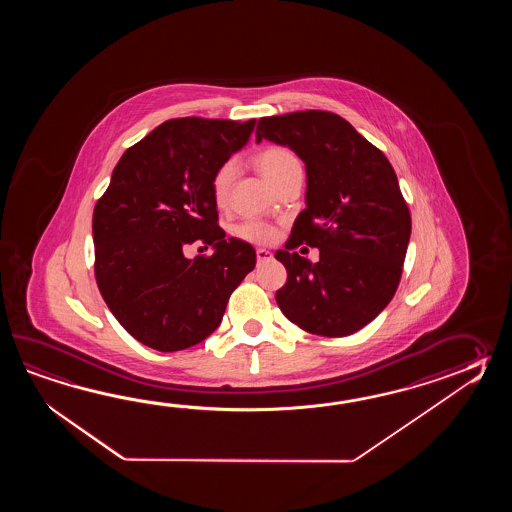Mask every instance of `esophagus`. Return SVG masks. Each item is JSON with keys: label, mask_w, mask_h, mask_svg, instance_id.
<instances>
[{"label": "esophagus", "mask_w": 512, "mask_h": 512, "mask_svg": "<svg viewBox=\"0 0 512 512\" xmlns=\"http://www.w3.org/2000/svg\"><path fill=\"white\" fill-rule=\"evenodd\" d=\"M256 260H258V263L272 260V252L267 251V249H256Z\"/></svg>", "instance_id": "1"}]
</instances>
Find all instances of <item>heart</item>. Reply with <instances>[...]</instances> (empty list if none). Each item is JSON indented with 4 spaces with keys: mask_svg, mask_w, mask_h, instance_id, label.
Instances as JSON below:
<instances>
[{
    "mask_svg": "<svg viewBox=\"0 0 512 512\" xmlns=\"http://www.w3.org/2000/svg\"><path fill=\"white\" fill-rule=\"evenodd\" d=\"M256 164L260 168L261 174L271 181L272 185H276L283 175L289 174L293 168H298L300 163L294 157L293 152H289L283 146H269L265 148L260 155L256 157ZM234 179V164L225 163L219 166L216 174L212 177V197L218 205H223L229 196L230 183ZM234 234L241 238V240L251 241V243H258V245H265L271 243L276 238V229L260 221V219H243L241 223L236 225Z\"/></svg>",
    "mask_w": 512,
    "mask_h": 512,
    "instance_id": "1",
    "label": "heart"
}]
</instances>
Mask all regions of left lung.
<instances>
[{
  "mask_svg": "<svg viewBox=\"0 0 512 512\" xmlns=\"http://www.w3.org/2000/svg\"><path fill=\"white\" fill-rule=\"evenodd\" d=\"M289 146L305 164V208L274 258L287 269L276 302L313 335L348 337L390 304L412 232L410 210L386 155L348 120L307 109L263 117L256 142ZM321 251L311 264L295 249Z\"/></svg>",
  "mask_w": 512,
  "mask_h": 512,
  "instance_id": "8db88e82",
  "label": "left lung"
}]
</instances>
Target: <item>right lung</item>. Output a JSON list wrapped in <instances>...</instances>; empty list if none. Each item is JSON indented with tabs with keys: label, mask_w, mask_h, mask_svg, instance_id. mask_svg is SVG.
Masks as SVG:
<instances>
[{
	"label": "right lung",
	"mask_w": 512,
	"mask_h": 512,
	"mask_svg": "<svg viewBox=\"0 0 512 512\" xmlns=\"http://www.w3.org/2000/svg\"><path fill=\"white\" fill-rule=\"evenodd\" d=\"M254 124L166 120L124 152L95 205L98 289L120 326L148 348L181 351L212 335L256 265L251 243L225 240L212 197L216 170L249 142ZM194 242L212 244L215 254L186 259Z\"/></svg>",
	"instance_id": "add662e5"
}]
</instances>
